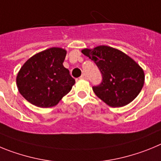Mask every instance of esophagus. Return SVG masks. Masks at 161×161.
<instances>
[{
    "instance_id": "1",
    "label": "esophagus",
    "mask_w": 161,
    "mask_h": 161,
    "mask_svg": "<svg viewBox=\"0 0 161 161\" xmlns=\"http://www.w3.org/2000/svg\"><path fill=\"white\" fill-rule=\"evenodd\" d=\"M80 79H83V80H87L88 79V77H87V76H86V74L85 73H83L81 75V76H80Z\"/></svg>"
}]
</instances>
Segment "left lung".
<instances>
[{
  "instance_id": "1",
  "label": "left lung",
  "mask_w": 161,
  "mask_h": 161,
  "mask_svg": "<svg viewBox=\"0 0 161 161\" xmlns=\"http://www.w3.org/2000/svg\"><path fill=\"white\" fill-rule=\"evenodd\" d=\"M82 53L94 61L102 75V81L93 86L95 94L111 107H122L139 95L144 84V72L124 52L108 46L85 48Z\"/></svg>"
}]
</instances>
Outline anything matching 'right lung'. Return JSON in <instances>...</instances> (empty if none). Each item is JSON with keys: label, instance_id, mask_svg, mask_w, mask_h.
<instances>
[{"label": "right lung", "instance_id": "obj_1", "mask_svg": "<svg viewBox=\"0 0 161 161\" xmlns=\"http://www.w3.org/2000/svg\"><path fill=\"white\" fill-rule=\"evenodd\" d=\"M66 50L52 47L35 54L17 76L19 93L30 103L42 108L56 106L75 84L63 65Z\"/></svg>", "mask_w": 161, "mask_h": 161}]
</instances>
